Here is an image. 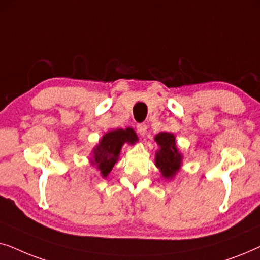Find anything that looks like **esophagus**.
<instances>
[{
	"mask_svg": "<svg viewBox=\"0 0 260 260\" xmlns=\"http://www.w3.org/2000/svg\"><path fill=\"white\" fill-rule=\"evenodd\" d=\"M147 130H148V126L145 125V124H138L137 125V133L141 135V136H144L145 134H147Z\"/></svg>",
	"mask_w": 260,
	"mask_h": 260,
	"instance_id": "obj_1",
	"label": "esophagus"
}]
</instances>
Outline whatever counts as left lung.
I'll use <instances>...</instances> for the list:
<instances>
[{"label": "left lung", "mask_w": 260, "mask_h": 260, "mask_svg": "<svg viewBox=\"0 0 260 260\" xmlns=\"http://www.w3.org/2000/svg\"><path fill=\"white\" fill-rule=\"evenodd\" d=\"M158 149L155 152V166L159 169L162 177L172 180L180 172L183 155L176 145V137L172 133H159L155 136Z\"/></svg>", "instance_id": "8db88e82"}]
</instances>
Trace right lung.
<instances>
[{
  "label": "right lung",
  "instance_id": "obj_1",
  "mask_svg": "<svg viewBox=\"0 0 260 260\" xmlns=\"http://www.w3.org/2000/svg\"><path fill=\"white\" fill-rule=\"evenodd\" d=\"M138 141V137L134 129H116L110 130L99 140V143L92 149L90 162L101 172L102 177H108L113 166L118 162L120 150L123 145L135 144Z\"/></svg>",
  "mask_w": 260,
  "mask_h": 260
}]
</instances>
